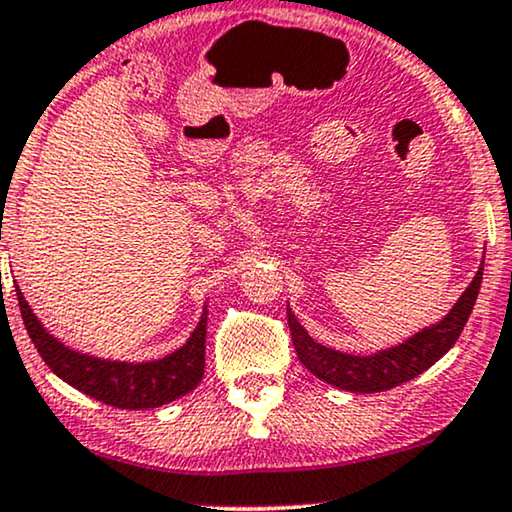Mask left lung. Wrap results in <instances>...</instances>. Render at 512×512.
<instances>
[{"label": "left lung", "instance_id": "1", "mask_svg": "<svg viewBox=\"0 0 512 512\" xmlns=\"http://www.w3.org/2000/svg\"><path fill=\"white\" fill-rule=\"evenodd\" d=\"M482 283V264L475 274L466 292L459 297V302L452 306V311L440 320L438 325L426 327L407 339L400 346H393L388 351H379L374 356H349L335 349L313 342L309 332L297 323L295 313L288 309V325L292 344L302 365L318 379L327 384L344 388L351 393H379L388 388L405 384L428 370L433 363L445 356L452 349L456 339L463 332V325L468 323L470 311H473L475 299H478Z\"/></svg>", "mask_w": 512, "mask_h": 512}]
</instances>
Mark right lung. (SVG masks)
<instances>
[{"mask_svg":"<svg viewBox=\"0 0 512 512\" xmlns=\"http://www.w3.org/2000/svg\"><path fill=\"white\" fill-rule=\"evenodd\" d=\"M16 295L27 335L37 346L44 363L60 379L100 403L119 407V410H147V407H159L180 398L203 379L208 311H203V318L189 342L170 356L152 360V363H117V360H100L67 349L44 330L30 304L25 302L23 292L16 290Z\"/></svg>","mask_w":512,"mask_h":512,"instance_id":"right-lung-1","label":"right lung"}]
</instances>
